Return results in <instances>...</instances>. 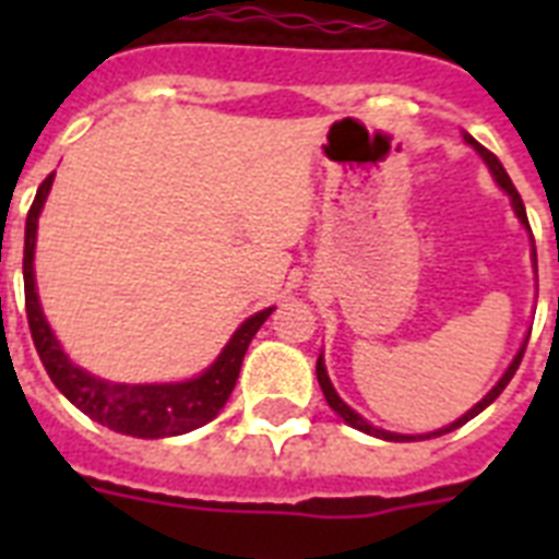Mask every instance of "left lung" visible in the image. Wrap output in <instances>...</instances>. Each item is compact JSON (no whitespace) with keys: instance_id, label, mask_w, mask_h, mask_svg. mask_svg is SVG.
Segmentation results:
<instances>
[{"instance_id":"obj_1","label":"left lung","mask_w":559,"mask_h":559,"mask_svg":"<svg viewBox=\"0 0 559 559\" xmlns=\"http://www.w3.org/2000/svg\"><path fill=\"white\" fill-rule=\"evenodd\" d=\"M467 142L473 144V147H476L478 153H481V159L487 162V168L493 170L496 182H499V186H502L504 191L511 193V202H513V211H516V217H520L522 223H525V228H531V226H528V214H525V202H522L520 191H516V188H513L511 177H508V174H504L502 162L496 159L493 153L487 151V147H481V144H478L476 139H473V135H467ZM534 258H537V252H534ZM525 345H528V342H525ZM525 345H522V348H520V354H516V359H513V362H511V368H508V371H504V377H502V380L496 382V389L490 391V394H487V397L481 400V403H476V406L469 408V412H467V415H464V417H459V420H455V424L443 426V429H438V432L420 435V438H417V441H424V438H438V435H447V432H452V429H459V426H464V424H467L469 417H476L478 412H485V408L490 406V403H493V400L499 397V394H502V391H504V385H508V382H511V377H513V373H516V368H520V362H522V354H525ZM316 377H319V385H322V391H324V400H328V406H331L333 412H336V415H340L342 420H345V424H350V426H354V429H359V432H368V435H373V438H382V441H415V438H412V435H394V432H382V429H377V426H371V424H368V420H362V417H359L357 412H354V408H350V406H345V403H342V397H340V394H336V391H333L331 380H328V371H324V362H322V357H319V362H316Z\"/></svg>"}]
</instances>
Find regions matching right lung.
<instances>
[{
  "mask_svg": "<svg viewBox=\"0 0 559 559\" xmlns=\"http://www.w3.org/2000/svg\"><path fill=\"white\" fill-rule=\"evenodd\" d=\"M55 174L43 179L37 188V197L31 202L28 219H25V252H22V278H25V316H28L31 340L37 348L43 368L48 371L51 382L63 391L66 400L81 408L83 415L98 420L100 426H109L112 432L133 435V438H170V435H186L197 426H205L219 415L226 406L228 394L235 389L237 373L243 366L246 348L258 333L270 310L254 313L246 319L237 333L231 336L217 362L197 380L177 382V385H118V382H104L92 373L81 371L69 362L55 333L48 331L43 310H39L37 289H34V240H37V217L43 202L48 197Z\"/></svg>",
  "mask_w": 559,
  "mask_h": 559,
  "instance_id": "add662e5",
  "label": "right lung"
}]
</instances>
